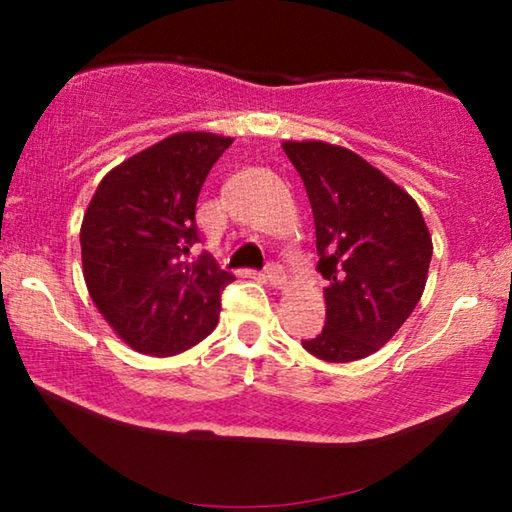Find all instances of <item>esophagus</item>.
<instances>
[{"instance_id": "34e87169", "label": "esophagus", "mask_w": 512, "mask_h": 512, "mask_svg": "<svg viewBox=\"0 0 512 512\" xmlns=\"http://www.w3.org/2000/svg\"><path fill=\"white\" fill-rule=\"evenodd\" d=\"M265 279H268V284L275 286V289H282L286 284V272L279 263H268V268H265Z\"/></svg>"}]
</instances>
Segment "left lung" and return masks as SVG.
Returning a JSON list of instances; mask_svg holds the SVG:
<instances>
[{
	"label": "left lung",
	"instance_id": "1",
	"mask_svg": "<svg viewBox=\"0 0 512 512\" xmlns=\"http://www.w3.org/2000/svg\"><path fill=\"white\" fill-rule=\"evenodd\" d=\"M317 228V270L328 279L326 326L303 340L321 361L347 363L394 338L422 298L433 244L417 202L354 151L284 142Z\"/></svg>",
	"mask_w": 512,
	"mask_h": 512
}]
</instances>
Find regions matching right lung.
I'll use <instances>...</instances> for the list:
<instances>
[{
  "label": "right lung",
  "instance_id": "add662e5",
  "mask_svg": "<svg viewBox=\"0 0 512 512\" xmlns=\"http://www.w3.org/2000/svg\"><path fill=\"white\" fill-rule=\"evenodd\" d=\"M233 144L212 132H177L123 160L100 181L81 223L90 298L132 349L174 356L219 324L233 275L200 242L195 205L209 170Z\"/></svg>",
  "mask_w": 512,
  "mask_h": 512
}]
</instances>
